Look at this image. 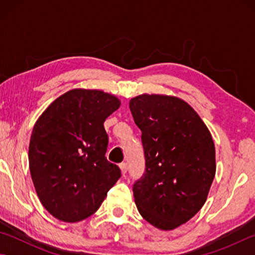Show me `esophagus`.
<instances>
[{
	"instance_id": "34e87169",
	"label": "esophagus",
	"mask_w": 255,
	"mask_h": 255,
	"mask_svg": "<svg viewBox=\"0 0 255 255\" xmlns=\"http://www.w3.org/2000/svg\"><path fill=\"white\" fill-rule=\"evenodd\" d=\"M120 169H122V172H123V174H125L126 173V172L128 171V165H127V163L126 162H123V163H120Z\"/></svg>"
}]
</instances>
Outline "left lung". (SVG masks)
<instances>
[{
	"instance_id": "8db88e82",
	"label": "left lung",
	"mask_w": 255,
	"mask_h": 255,
	"mask_svg": "<svg viewBox=\"0 0 255 255\" xmlns=\"http://www.w3.org/2000/svg\"><path fill=\"white\" fill-rule=\"evenodd\" d=\"M129 109L145 157V172L132 185L137 209L153 226L173 230L206 202L216 172L213 138L181 99L141 94L129 101Z\"/></svg>"
}]
</instances>
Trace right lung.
I'll use <instances>...</instances> for the list:
<instances>
[{"mask_svg":"<svg viewBox=\"0 0 255 255\" xmlns=\"http://www.w3.org/2000/svg\"><path fill=\"white\" fill-rule=\"evenodd\" d=\"M116 97L76 89L56 99L34 124L29 169L42 206L59 221L75 223L99 209L122 171L106 157L105 120Z\"/></svg>","mask_w":255,"mask_h":255,"instance_id":"1","label":"right lung"}]
</instances>
